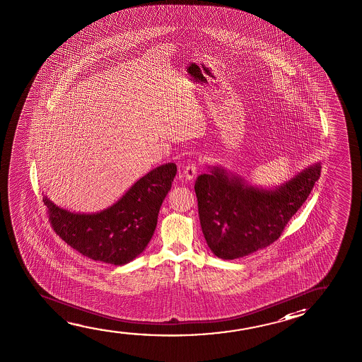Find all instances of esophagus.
<instances>
[{
    "label": "esophagus",
    "instance_id": "esophagus-1",
    "mask_svg": "<svg viewBox=\"0 0 362 362\" xmlns=\"http://www.w3.org/2000/svg\"><path fill=\"white\" fill-rule=\"evenodd\" d=\"M198 173V165L194 163H190L188 165H185L183 169V177L187 180H193Z\"/></svg>",
    "mask_w": 362,
    "mask_h": 362
}]
</instances>
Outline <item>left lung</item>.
<instances>
[{
  "label": "left lung",
  "mask_w": 362,
  "mask_h": 362,
  "mask_svg": "<svg viewBox=\"0 0 362 362\" xmlns=\"http://www.w3.org/2000/svg\"><path fill=\"white\" fill-rule=\"evenodd\" d=\"M208 170L194 185L202 231L215 257L233 260L278 240L320 178L321 164L313 163L275 187L249 183L221 164Z\"/></svg>",
  "instance_id": "8db88e82"
}]
</instances>
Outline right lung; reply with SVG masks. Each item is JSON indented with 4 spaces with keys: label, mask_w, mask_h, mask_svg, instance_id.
I'll use <instances>...</instances> for the list:
<instances>
[{
    "label": "right lung",
    "mask_w": 362,
    "mask_h": 362,
    "mask_svg": "<svg viewBox=\"0 0 362 362\" xmlns=\"http://www.w3.org/2000/svg\"><path fill=\"white\" fill-rule=\"evenodd\" d=\"M175 174V163L154 168L113 204L95 213L64 209L46 194L43 202L53 229L69 245L95 262L126 265L139 257L152 239Z\"/></svg>",
    "instance_id": "1"
}]
</instances>
